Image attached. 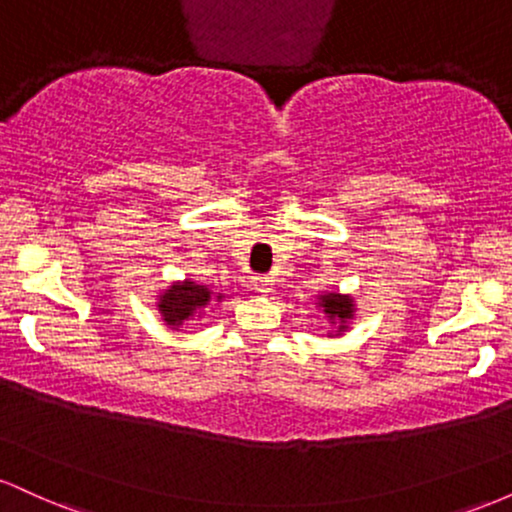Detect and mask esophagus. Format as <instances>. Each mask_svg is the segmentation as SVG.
Listing matches in <instances>:
<instances>
[{
  "instance_id": "34e87169",
  "label": "esophagus",
  "mask_w": 512,
  "mask_h": 512,
  "mask_svg": "<svg viewBox=\"0 0 512 512\" xmlns=\"http://www.w3.org/2000/svg\"><path fill=\"white\" fill-rule=\"evenodd\" d=\"M274 286V279L269 274H255L252 276V289L260 293H269Z\"/></svg>"
}]
</instances>
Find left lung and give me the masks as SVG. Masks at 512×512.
<instances>
[{"mask_svg":"<svg viewBox=\"0 0 512 512\" xmlns=\"http://www.w3.org/2000/svg\"><path fill=\"white\" fill-rule=\"evenodd\" d=\"M320 308L325 310V315L332 322H337V332H344L346 320H351V315H354V301L349 296H342V293H325V296H320Z\"/></svg>","mask_w":512,"mask_h":512,"instance_id":"obj_1","label":"left lung"}]
</instances>
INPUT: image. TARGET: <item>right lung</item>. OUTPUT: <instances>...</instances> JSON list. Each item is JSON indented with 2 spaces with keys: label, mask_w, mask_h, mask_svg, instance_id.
<instances>
[{
  "label": "right lung",
  "mask_w": 512,
  "mask_h": 512,
  "mask_svg": "<svg viewBox=\"0 0 512 512\" xmlns=\"http://www.w3.org/2000/svg\"><path fill=\"white\" fill-rule=\"evenodd\" d=\"M221 298V296H219ZM211 291L207 286H197L195 281H182V284H173L170 289L158 298V310H161L166 325L180 327L182 322L190 320L199 308L209 305Z\"/></svg>",
  "instance_id": "1"
}]
</instances>
